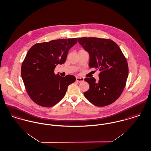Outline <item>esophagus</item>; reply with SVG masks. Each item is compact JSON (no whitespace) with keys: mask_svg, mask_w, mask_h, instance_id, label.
<instances>
[{"mask_svg":"<svg viewBox=\"0 0 151 151\" xmlns=\"http://www.w3.org/2000/svg\"><path fill=\"white\" fill-rule=\"evenodd\" d=\"M76 81H78V82H82V81H84V79H83V78H82V77H76Z\"/></svg>","mask_w":151,"mask_h":151,"instance_id":"34e87169","label":"esophagus"}]
</instances>
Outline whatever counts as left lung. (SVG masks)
Masks as SVG:
<instances>
[{"mask_svg":"<svg viewBox=\"0 0 151 151\" xmlns=\"http://www.w3.org/2000/svg\"><path fill=\"white\" fill-rule=\"evenodd\" d=\"M78 42L89 54V66L100 71L99 80L85 78L89 89L83 93L93 104L104 107L116 100L122 94L128 77V65L119 46L110 39L80 37Z\"/></svg>","mask_w":151,"mask_h":151,"instance_id":"1","label":"left lung"}]
</instances>
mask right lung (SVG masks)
<instances>
[{"instance_id": "obj_1", "label": "right lung", "mask_w": 151, "mask_h": 151, "mask_svg": "<svg viewBox=\"0 0 151 151\" xmlns=\"http://www.w3.org/2000/svg\"><path fill=\"white\" fill-rule=\"evenodd\" d=\"M77 38L58 39L37 43L28 51L21 66V77L27 94L37 104L50 107L65 96L70 84L76 77H65L54 73L58 65L64 63L69 50Z\"/></svg>"}]
</instances>
